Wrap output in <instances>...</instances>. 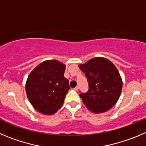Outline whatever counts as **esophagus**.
<instances>
[{
	"mask_svg": "<svg viewBox=\"0 0 146 146\" xmlns=\"http://www.w3.org/2000/svg\"><path fill=\"white\" fill-rule=\"evenodd\" d=\"M74 90H75V91H76V92H77L78 90V86L75 87V88H74Z\"/></svg>",
	"mask_w": 146,
	"mask_h": 146,
	"instance_id": "esophagus-1",
	"label": "esophagus"
}]
</instances>
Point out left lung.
Masks as SVG:
<instances>
[{"label": "left lung", "instance_id": "8db88e82", "mask_svg": "<svg viewBox=\"0 0 146 146\" xmlns=\"http://www.w3.org/2000/svg\"><path fill=\"white\" fill-rule=\"evenodd\" d=\"M88 82L86 93L80 94L84 104L94 113L108 111L117 102L122 81L115 65L104 58H95L78 65Z\"/></svg>", "mask_w": 146, "mask_h": 146}]
</instances>
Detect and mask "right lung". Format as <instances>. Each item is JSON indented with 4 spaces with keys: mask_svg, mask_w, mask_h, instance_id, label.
Wrapping results in <instances>:
<instances>
[{
    "mask_svg": "<svg viewBox=\"0 0 146 146\" xmlns=\"http://www.w3.org/2000/svg\"><path fill=\"white\" fill-rule=\"evenodd\" d=\"M65 65L55 60L42 62L30 73L26 83L27 97L39 112L50 115L56 112L70 89L64 77Z\"/></svg>",
    "mask_w": 146,
    "mask_h": 146,
    "instance_id": "obj_1",
    "label": "right lung"
}]
</instances>
